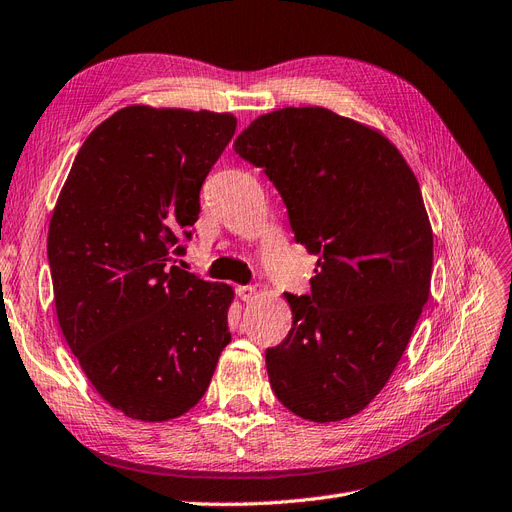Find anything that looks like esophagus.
<instances>
[{
    "mask_svg": "<svg viewBox=\"0 0 512 512\" xmlns=\"http://www.w3.org/2000/svg\"><path fill=\"white\" fill-rule=\"evenodd\" d=\"M237 294H239L241 301L250 303L256 297V288L254 286H237Z\"/></svg>",
    "mask_w": 512,
    "mask_h": 512,
    "instance_id": "1",
    "label": "esophagus"
}]
</instances>
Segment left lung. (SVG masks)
<instances>
[{
  "instance_id": "1",
  "label": "left lung",
  "mask_w": 512,
  "mask_h": 512,
  "mask_svg": "<svg viewBox=\"0 0 512 512\" xmlns=\"http://www.w3.org/2000/svg\"><path fill=\"white\" fill-rule=\"evenodd\" d=\"M232 147L262 168L294 241L318 256L312 292H286L292 329L267 350L271 389L307 421H342L389 382L429 299L421 188L389 138L322 106L260 115Z\"/></svg>"
}]
</instances>
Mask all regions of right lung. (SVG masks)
Wrapping results in <instances>:
<instances>
[{"label":"right lung","instance_id":"obj_1","mask_svg":"<svg viewBox=\"0 0 512 512\" xmlns=\"http://www.w3.org/2000/svg\"><path fill=\"white\" fill-rule=\"evenodd\" d=\"M230 113L126 106L87 136L49 226L61 333L106 404L145 423L194 408L226 344L232 288L175 262Z\"/></svg>","mask_w":512,"mask_h":512}]
</instances>
